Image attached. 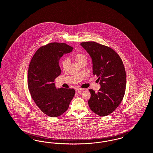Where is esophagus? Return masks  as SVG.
I'll return each mask as SVG.
<instances>
[{"label":"esophagus","instance_id":"1","mask_svg":"<svg viewBox=\"0 0 153 153\" xmlns=\"http://www.w3.org/2000/svg\"><path fill=\"white\" fill-rule=\"evenodd\" d=\"M82 90H83V89L80 88H75L76 92L77 93H79V94H81V92L82 91Z\"/></svg>","mask_w":153,"mask_h":153}]
</instances>
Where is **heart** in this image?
I'll return each mask as SVG.
<instances>
[{"label":"heart","mask_w":153,"mask_h":153,"mask_svg":"<svg viewBox=\"0 0 153 153\" xmlns=\"http://www.w3.org/2000/svg\"><path fill=\"white\" fill-rule=\"evenodd\" d=\"M74 58L79 65H80L83 62H87V55L83 53H76L74 55ZM69 63H70L68 59H65L61 62V65L63 71H67L69 67Z\"/></svg>","instance_id":"obj_1"}]
</instances>
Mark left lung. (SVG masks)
Returning <instances> with one entry per match:
<instances>
[{
  "label": "left lung",
  "instance_id": "obj_1",
  "mask_svg": "<svg viewBox=\"0 0 153 153\" xmlns=\"http://www.w3.org/2000/svg\"><path fill=\"white\" fill-rule=\"evenodd\" d=\"M92 59V72L98 79L99 92L90 89L88 105L100 116L114 111L124 98L126 88V73L123 62L116 51L94 42L81 43Z\"/></svg>",
  "mask_w": 153,
  "mask_h": 153
}]
</instances>
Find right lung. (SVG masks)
<instances>
[{"label":"right lung","mask_w":153,"mask_h":153,"mask_svg":"<svg viewBox=\"0 0 153 153\" xmlns=\"http://www.w3.org/2000/svg\"><path fill=\"white\" fill-rule=\"evenodd\" d=\"M73 49L66 43H49L37 50L29 64L27 85L31 97L38 108L50 117L62 114L74 96V89H58L54 82L61 73L60 58Z\"/></svg>","instance_id":"add662e5"}]
</instances>
